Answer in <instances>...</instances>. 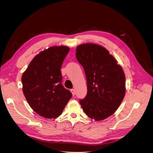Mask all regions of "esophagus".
<instances>
[{
	"label": "esophagus",
	"mask_w": 153,
	"mask_h": 153,
	"mask_svg": "<svg viewBox=\"0 0 153 153\" xmlns=\"http://www.w3.org/2000/svg\"><path fill=\"white\" fill-rule=\"evenodd\" d=\"M70 91H71V93H72V94L74 96L75 94V89H71L70 90Z\"/></svg>",
	"instance_id": "esophagus-1"
}]
</instances>
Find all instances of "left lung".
Listing matches in <instances>:
<instances>
[{"instance_id": "8db88e82", "label": "left lung", "mask_w": 153, "mask_h": 153, "mask_svg": "<svg viewBox=\"0 0 153 153\" xmlns=\"http://www.w3.org/2000/svg\"><path fill=\"white\" fill-rule=\"evenodd\" d=\"M76 57L84 69L88 85V93L80 104L90 118L103 120L114 113L124 98V72L109 51L100 45H79Z\"/></svg>"}]
</instances>
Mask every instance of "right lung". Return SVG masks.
Returning a JSON list of instances; mask_svg holds the SVG:
<instances>
[{
    "label": "right lung",
    "mask_w": 153,
    "mask_h": 153,
    "mask_svg": "<svg viewBox=\"0 0 153 153\" xmlns=\"http://www.w3.org/2000/svg\"><path fill=\"white\" fill-rule=\"evenodd\" d=\"M70 49L52 46L36 55L22 76L24 96L35 113L46 118H56L72 97L61 84L60 69Z\"/></svg>",
    "instance_id": "right-lung-1"
}]
</instances>
